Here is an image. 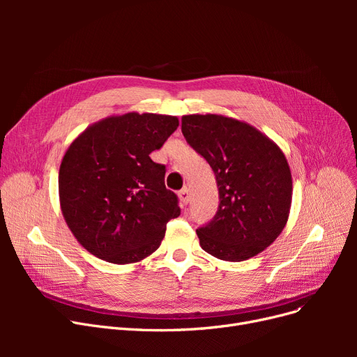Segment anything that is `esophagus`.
Instances as JSON below:
<instances>
[{
	"label": "esophagus",
	"mask_w": 357,
	"mask_h": 357,
	"mask_svg": "<svg viewBox=\"0 0 357 357\" xmlns=\"http://www.w3.org/2000/svg\"><path fill=\"white\" fill-rule=\"evenodd\" d=\"M178 195H179V199H181V202H182L183 205H186V204L190 202L191 194H190V190H188V188H182Z\"/></svg>",
	"instance_id": "obj_1"
}]
</instances>
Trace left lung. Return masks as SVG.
<instances>
[{"mask_svg":"<svg viewBox=\"0 0 357 357\" xmlns=\"http://www.w3.org/2000/svg\"><path fill=\"white\" fill-rule=\"evenodd\" d=\"M182 135L210 163L220 205L197 230L211 256L248 260L282 233L291 211L292 175L280 147L256 127L221 114L182 117Z\"/></svg>","mask_w":357,"mask_h":357,"instance_id":"8db88e82","label":"left lung"}]
</instances>
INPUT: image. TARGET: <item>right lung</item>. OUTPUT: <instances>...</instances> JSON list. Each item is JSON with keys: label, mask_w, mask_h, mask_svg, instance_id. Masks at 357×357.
<instances>
[{"label": "right lung", "mask_w": 357, "mask_h": 357, "mask_svg": "<svg viewBox=\"0 0 357 357\" xmlns=\"http://www.w3.org/2000/svg\"><path fill=\"white\" fill-rule=\"evenodd\" d=\"M178 126L175 116L133 111L91 124L69 144L59 167L61 210L91 255L127 265L158 250L181 210L165 186V166L149 155Z\"/></svg>", "instance_id": "obj_1"}]
</instances>
